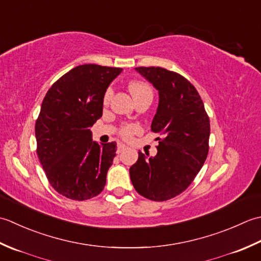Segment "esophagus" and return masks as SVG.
<instances>
[{"label":"esophagus","instance_id":"34e87169","mask_svg":"<svg viewBox=\"0 0 261 261\" xmlns=\"http://www.w3.org/2000/svg\"><path fill=\"white\" fill-rule=\"evenodd\" d=\"M126 148H127L126 145H124V144H118V146H117V153L124 152V151L126 150Z\"/></svg>","mask_w":261,"mask_h":261}]
</instances>
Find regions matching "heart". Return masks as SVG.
Returning <instances> with one entry per match:
<instances>
[{
  "label": "heart",
  "mask_w": 261,
  "mask_h": 261,
  "mask_svg": "<svg viewBox=\"0 0 261 261\" xmlns=\"http://www.w3.org/2000/svg\"><path fill=\"white\" fill-rule=\"evenodd\" d=\"M128 89L135 101H137L138 99H141L143 97H146V95L153 94L152 88L148 86L146 82L138 81V80L130 82ZM111 97H113V89L108 88L103 94V105H108ZM138 129H140V127L135 124H126L120 128L119 134L121 137L125 138V140H130L133 135L138 132Z\"/></svg>",
  "instance_id": "1"
}]
</instances>
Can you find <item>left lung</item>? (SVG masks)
<instances>
[{"mask_svg": "<svg viewBox=\"0 0 261 261\" xmlns=\"http://www.w3.org/2000/svg\"><path fill=\"white\" fill-rule=\"evenodd\" d=\"M160 95L151 130L159 140L154 158L138 151L129 168L132 184L143 197L171 199L187 189L208 154L210 117L196 88L185 76L162 67H136Z\"/></svg>", "mask_w": 261, "mask_h": 261, "instance_id": "left-lung-1", "label": "left lung"}]
</instances>
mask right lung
I'll return each mask as SVG.
<instances>
[{"mask_svg": "<svg viewBox=\"0 0 261 261\" xmlns=\"http://www.w3.org/2000/svg\"><path fill=\"white\" fill-rule=\"evenodd\" d=\"M120 67L84 64L53 84L41 103L35 132L37 155L50 186L73 200L103 190L117 144L99 145L90 130L102 116L103 94Z\"/></svg>", "mask_w": 261, "mask_h": 261, "instance_id": "obj_1", "label": "right lung"}]
</instances>
